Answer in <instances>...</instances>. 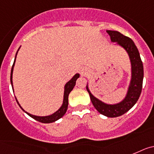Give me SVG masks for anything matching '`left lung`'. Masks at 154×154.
<instances>
[{
	"label": "left lung",
	"mask_w": 154,
	"mask_h": 154,
	"mask_svg": "<svg viewBox=\"0 0 154 154\" xmlns=\"http://www.w3.org/2000/svg\"><path fill=\"white\" fill-rule=\"evenodd\" d=\"M107 33L109 35L111 41L117 42L124 48L128 53L130 58L132 65V79L130 85L127 92L126 97L122 101L116 105H108L101 102L95 97L92 95L88 86L87 91L89 93L91 101L97 112L107 117L115 118L122 116L127 112L138 101L143 88V66L140 58L138 49L136 46L133 41L129 37L125 36L117 31L107 30Z\"/></svg>",
	"instance_id": "1"
}]
</instances>
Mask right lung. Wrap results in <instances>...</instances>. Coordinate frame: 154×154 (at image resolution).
I'll list each match as a JSON object with an SVG mask.
<instances>
[{
  "label": "right lung",
  "mask_w": 154,
  "mask_h": 154,
  "mask_svg": "<svg viewBox=\"0 0 154 154\" xmlns=\"http://www.w3.org/2000/svg\"><path fill=\"white\" fill-rule=\"evenodd\" d=\"M18 51H17V53H18ZM17 53H16V56H17ZM16 56H15V58H14V63L12 65V68H11V85H12V89H13V85H12V73H13V68H14V62H15V60H16ZM79 74L77 73L75 75L73 76V78L70 80L69 81H68L67 83L65 85V88H64V95H63V105L62 106L60 107V109H59L58 111L53 113V115H50V116H33V115H31L28 112H25L22 108L21 107V105H19V103L18 102L17 99H15L17 101V103L18 104V105L20 106L22 110L26 113L27 115H29L30 117H32V119H34L35 120H36V121L40 122H42V123H50V122H53L57 121V120L60 119V118H62L63 116H64V114L66 113V110H67V107H68V96H69V94L70 93L72 90H73V87L75 86L76 85V81H77V79L79 77Z\"/></svg>",
  "instance_id": "1"
}]
</instances>
